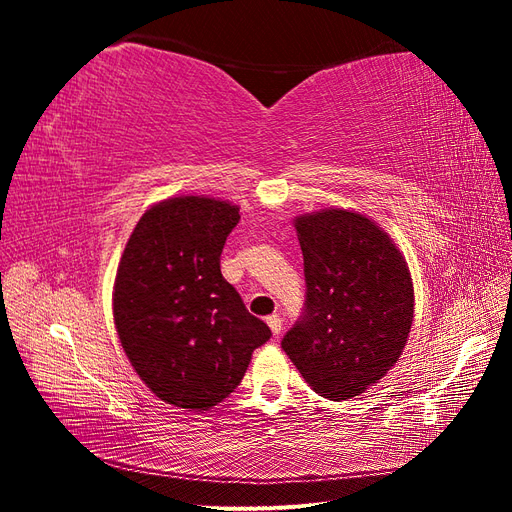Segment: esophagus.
Segmentation results:
<instances>
[{"mask_svg": "<svg viewBox=\"0 0 512 512\" xmlns=\"http://www.w3.org/2000/svg\"><path fill=\"white\" fill-rule=\"evenodd\" d=\"M267 324H269V329L273 331V335H280V333L284 331V322H282V318L277 316V314L269 316V318H267Z\"/></svg>", "mask_w": 512, "mask_h": 512, "instance_id": "34e87169", "label": "esophagus"}]
</instances>
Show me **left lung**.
Instances as JSON below:
<instances>
[{
  "mask_svg": "<svg viewBox=\"0 0 512 512\" xmlns=\"http://www.w3.org/2000/svg\"><path fill=\"white\" fill-rule=\"evenodd\" d=\"M294 226L305 303L282 348L316 393L348 399L376 384L404 350L412 277L389 235L361 213L327 209Z\"/></svg>",
  "mask_w": 512,
  "mask_h": 512,
  "instance_id": "1",
  "label": "left lung"
}]
</instances>
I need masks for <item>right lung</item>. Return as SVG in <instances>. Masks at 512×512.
Returning <instances> with one entry per match:
<instances>
[{
  "instance_id": "1",
  "label": "right lung",
  "mask_w": 512,
  "mask_h": 512,
  "mask_svg": "<svg viewBox=\"0 0 512 512\" xmlns=\"http://www.w3.org/2000/svg\"><path fill=\"white\" fill-rule=\"evenodd\" d=\"M239 209L181 196L151 207L123 250L113 312L132 367L166 404L207 410L237 389L271 329L220 271Z\"/></svg>"
}]
</instances>
